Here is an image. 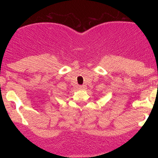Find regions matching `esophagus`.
Returning a JSON list of instances; mask_svg holds the SVG:
<instances>
[{
    "instance_id": "obj_1",
    "label": "esophagus",
    "mask_w": 158,
    "mask_h": 158,
    "mask_svg": "<svg viewBox=\"0 0 158 158\" xmlns=\"http://www.w3.org/2000/svg\"><path fill=\"white\" fill-rule=\"evenodd\" d=\"M79 89L80 90H85L86 89V85H79Z\"/></svg>"
}]
</instances>
